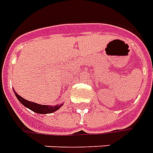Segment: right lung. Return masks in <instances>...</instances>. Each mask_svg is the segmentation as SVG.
<instances>
[{"mask_svg": "<svg viewBox=\"0 0 153 153\" xmlns=\"http://www.w3.org/2000/svg\"><path fill=\"white\" fill-rule=\"evenodd\" d=\"M14 93L16 95V98L19 100V101L23 105L25 106L28 109H31L32 111L35 112L37 114H51L53 113L55 111H57V109H60L62 106L63 105V103L62 104H58L57 105H39V104H37L35 102H32V101H29L27 100L24 99L23 97L19 96L15 90Z\"/></svg>", "mask_w": 153, "mask_h": 153, "instance_id": "right-lung-1", "label": "right lung"}]
</instances>
